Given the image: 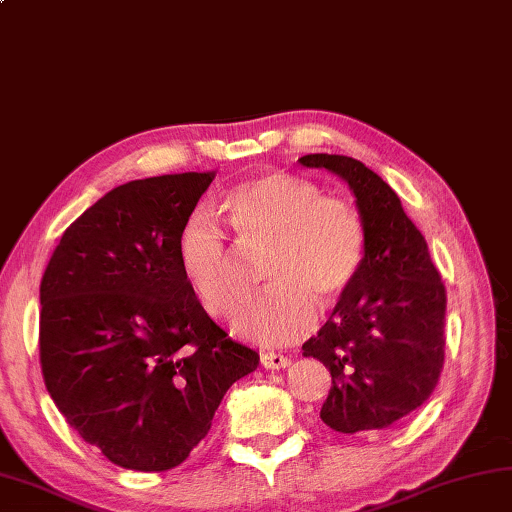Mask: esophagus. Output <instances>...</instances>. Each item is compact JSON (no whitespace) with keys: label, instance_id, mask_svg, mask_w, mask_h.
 Returning a JSON list of instances; mask_svg holds the SVG:
<instances>
[{"label":"esophagus","instance_id":"esophagus-1","mask_svg":"<svg viewBox=\"0 0 512 512\" xmlns=\"http://www.w3.org/2000/svg\"><path fill=\"white\" fill-rule=\"evenodd\" d=\"M290 358L284 354H277V352H264L262 354V365L266 369H286L290 367Z\"/></svg>","mask_w":512,"mask_h":512}]
</instances>
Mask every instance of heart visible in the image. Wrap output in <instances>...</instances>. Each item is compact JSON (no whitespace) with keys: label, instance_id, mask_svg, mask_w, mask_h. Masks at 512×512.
<instances>
[{"label":"heart","instance_id":"1","mask_svg":"<svg viewBox=\"0 0 512 512\" xmlns=\"http://www.w3.org/2000/svg\"><path fill=\"white\" fill-rule=\"evenodd\" d=\"M226 226L211 211L193 213L178 235V266L209 317L233 312L242 255L264 257L270 288L237 314L235 330L262 345H288L310 334L321 310L354 286L365 259V224L356 206L290 173H264L237 184L226 200Z\"/></svg>","mask_w":512,"mask_h":512}]
</instances>
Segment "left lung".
<instances>
[{
	"mask_svg": "<svg viewBox=\"0 0 512 512\" xmlns=\"http://www.w3.org/2000/svg\"><path fill=\"white\" fill-rule=\"evenodd\" d=\"M299 162L350 184L365 224L361 273L317 336L303 343V356L317 358L332 376L321 420L339 433L385 429L424 405L438 385L447 290L422 233L378 173L336 154Z\"/></svg>",
	"mask_w": 512,
	"mask_h": 512,
	"instance_id": "1",
	"label": "left lung"
}]
</instances>
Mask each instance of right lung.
Listing matches in <instances>:
<instances>
[{
  "label": "right lung",
  "mask_w": 512,
  "mask_h": 512,
  "mask_svg": "<svg viewBox=\"0 0 512 512\" xmlns=\"http://www.w3.org/2000/svg\"><path fill=\"white\" fill-rule=\"evenodd\" d=\"M215 171L132 180L65 228L41 279L39 361L54 405L107 460L167 471L211 429L259 354L215 325L178 235Z\"/></svg>",
  "instance_id": "add662e5"
}]
</instances>
